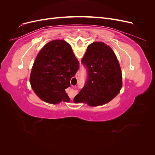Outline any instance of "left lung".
Wrapping results in <instances>:
<instances>
[{
	"label": "left lung",
	"mask_w": 155,
	"mask_h": 155,
	"mask_svg": "<svg viewBox=\"0 0 155 155\" xmlns=\"http://www.w3.org/2000/svg\"><path fill=\"white\" fill-rule=\"evenodd\" d=\"M81 62L87 68L88 79L74 103L96 107L113 100L122 87L121 70L114 51L103 42H94L88 46Z\"/></svg>",
	"instance_id": "obj_1"
}]
</instances>
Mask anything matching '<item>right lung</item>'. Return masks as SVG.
<instances>
[{
    "mask_svg": "<svg viewBox=\"0 0 155 155\" xmlns=\"http://www.w3.org/2000/svg\"><path fill=\"white\" fill-rule=\"evenodd\" d=\"M79 69V61L71 46L56 39L46 44L33 64L30 82L41 100L50 104L70 102L65 89Z\"/></svg>",
    "mask_w": 155,
    "mask_h": 155,
    "instance_id": "add662e5",
    "label": "right lung"
}]
</instances>
